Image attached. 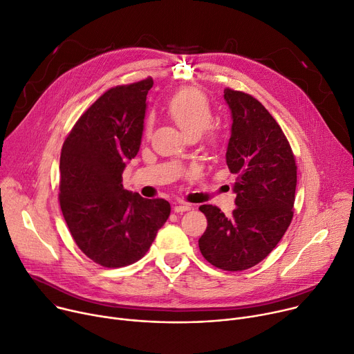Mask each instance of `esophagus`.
Instances as JSON below:
<instances>
[{
    "label": "esophagus",
    "instance_id": "1",
    "mask_svg": "<svg viewBox=\"0 0 354 354\" xmlns=\"http://www.w3.org/2000/svg\"><path fill=\"white\" fill-rule=\"evenodd\" d=\"M190 209H192V206L187 205V203H179V205L174 206V212L175 213H183V212H187Z\"/></svg>",
    "mask_w": 354,
    "mask_h": 354
}]
</instances>
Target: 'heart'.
Returning <instances> with one entry per match:
<instances>
[{
    "label": "heart",
    "mask_w": 354,
    "mask_h": 354,
    "mask_svg": "<svg viewBox=\"0 0 354 354\" xmlns=\"http://www.w3.org/2000/svg\"><path fill=\"white\" fill-rule=\"evenodd\" d=\"M168 113L187 138H199L213 122V111L207 97L194 88L174 95L168 103Z\"/></svg>",
    "instance_id": "1"
}]
</instances>
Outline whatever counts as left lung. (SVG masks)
I'll list each match as a JSON object with an SVG mask.
<instances>
[{"label":"left lung","instance_id":"left-lung-1","mask_svg":"<svg viewBox=\"0 0 354 354\" xmlns=\"http://www.w3.org/2000/svg\"><path fill=\"white\" fill-rule=\"evenodd\" d=\"M232 113L226 162L236 175L232 216L212 205L199 207L207 229L199 239L205 259L224 271L248 270L263 261L294 216L295 158L281 127L252 95L224 90Z\"/></svg>","mask_w":354,"mask_h":354}]
</instances>
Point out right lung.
<instances>
[{"label": "right lung", "instance_id": "right-lung-1", "mask_svg": "<svg viewBox=\"0 0 354 354\" xmlns=\"http://www.w3.org/2000/svg\"><path fill=\"white\" fill-rule=\"evenodd\" d=\"M151 77L107 90L77 120L60 152L63 217L77 247L107 268L147 254L171 213L164 199L125 190L122 172L140 151Z\"/></svg>", "mask_w": 354, "mask_h": 354}]
</instances>
